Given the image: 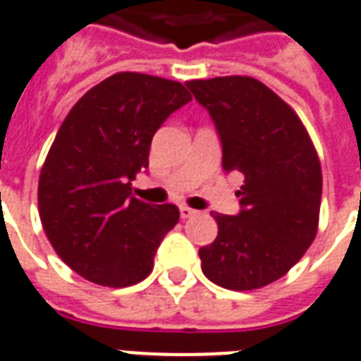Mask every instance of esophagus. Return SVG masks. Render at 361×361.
Here are the masks:
<instances>
[{
  "label": "esophagus",
  "mask_w": 361,
  "mask_h": 361,
  "mask_svg": "<svg viewBox=\"0 0 361 361\" xmlns=\"http://www.w3.org/2000/svg\"><path fill=\"white\" fill-rule=\"evenodd\" d=\"M194 215H196V209H192V207L188 206H180V217H183V219H190Z\"/></svg>",
  "instance_id": "1"
}]
</instances>
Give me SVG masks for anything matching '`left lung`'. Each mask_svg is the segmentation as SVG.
<instances>
[{"label":"left lung","mask_w":361,"mask_h":361,"mask_svg":"<svg viewBox=\"0 0 361 361\" xmlns=\"http://www.w3.org/2000/svg\"><path fill=\"white\" fill-rule=\"evenodd\" d=\"M223 144V169L238 171L236 217L213 213L217 238L200 248L202 271L228 290H256L298 264L319 227L321 163L290 105L252 76L186 82Z\"/></svg>","instance_id":"obj_1"}]
</instances>
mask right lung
I'll return each mask as SVG.
<instances>
[{"instance_id": "obj_1", "label": "right lung", "mask_w": 361, "mask_h": 361, "mask_svg": "<svg viewBox=\"0 0 361 361\" xmlns=\"http://www.w3.org/2000/svg\"><path fill=\"white\" fill-rule=\"evenodd\" d=\"M190 99L175 80L115 73L59 126L40 171L38 212L57 256L86 281L123 288L154 269L157 246L180 213L130 196V180L148 167L155 130Z\"/></svg>"}]
</instances>
